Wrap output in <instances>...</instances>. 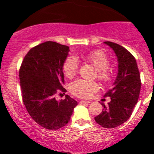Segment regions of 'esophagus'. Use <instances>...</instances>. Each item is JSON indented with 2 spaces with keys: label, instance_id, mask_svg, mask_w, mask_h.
<instances>
[{
  "label": "esophagus",
  "instance_id": "34e87169",
  "mask_svg": "<svg viewBox=\"0 0 154 154\" xmlns=\"http://www.w3.org/2000/svg\"><path fill=\"white\" fill-rule=\"evenodd\" d=\"M81 104H89V103H90V102L89 101H84V100H81V101L79 102Z\"/></svg>",
  "mask_w": 154,
  "mask_h": 154
}]
</instances>
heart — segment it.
<instances>
[{"label": "heart", "instance_id": "b5f03b06", "mask_svg": "<svg viewBox=\"0 0 154 154\" xmlns=\"http://www.w3.org/2000/svg\"><path fill=\"white\" fill-rule=\"evenodd\" d=\"M85 59L97 69V77L103 83H109L112 79V74L108 69L109 59L101 50L91 51L85 55ZM79 62L75 57L66 58L63 64V72L67 78H73L77 73ZM99 85L96 82L77 79L69 85V90L73 95L79 98H89L94 92H97Z\"/></svg>", "mask_w": 154, "mask_h": 154}]
</instances>
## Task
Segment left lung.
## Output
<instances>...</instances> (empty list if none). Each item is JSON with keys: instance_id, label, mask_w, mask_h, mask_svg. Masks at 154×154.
<instances>
[{"instance_id": "left-lung-1", "label": "left lung", "mask_w": 154, "mask_h": 154, "mask_svg": "<svg viewBox=\"0 0 154 154\" xmlns=\"http://www.w3.org/2000/svg\"><path fill=\"white\" fill-rule=\"evenodd\" d=\"M114 51L118 61V73L111 89L105 94L111 101L103 112L95 117L98 124L105 128H115L130 117L138 101L141 88L140 72L137 61L123 46L111 42H105Z\"/></svg>"}]
</instances>
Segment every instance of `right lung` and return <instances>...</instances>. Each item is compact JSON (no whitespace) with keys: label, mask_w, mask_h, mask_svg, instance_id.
<instances>
[{"label":"right lung","mask_w":154,"mask_h":154,"mask_svg":"<svg viewBox=\"0 0 154 154\" xmlns=\"http://www.w3.org/2000/svg\"><path fill=\"white\" fill-rule=\"evenodd\" d=\"M69 47L45 42L27 53L19 71L23 103L31 117L47 130H56L70 120L78 103L69 95L56 100L58 90L65 92L63 64Z\"/></svg>","instance_id":"obj_1"}]
</instances>
